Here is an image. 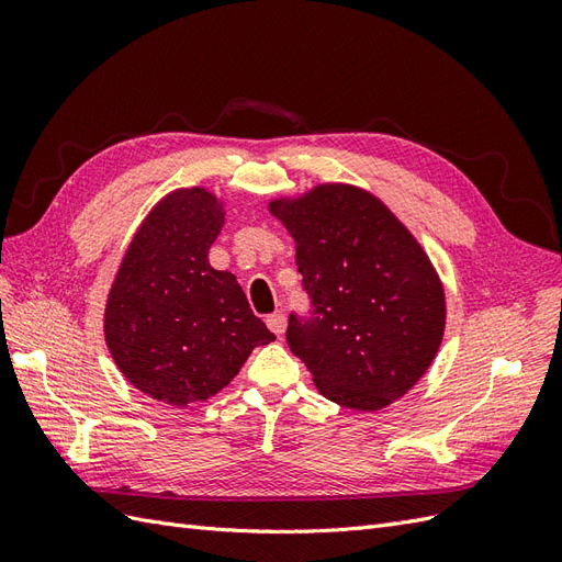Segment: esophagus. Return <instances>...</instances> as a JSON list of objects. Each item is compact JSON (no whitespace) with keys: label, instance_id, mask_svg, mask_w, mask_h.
Masks as SVG:
<instances>
[{"label":"esophagus","instance_id":"obj_1","mask_svg":"<svg viewBox=\"0 0 562 562\" xmlns=\"http://www.w3.org/2000/svg\"><path fill=\"white\" fill-rule=\"evenodd\" d=\"M267 326H269L271 333L281 337V335L285 333V314H281V312L269 314V316H267Z\"/></svg>","mask_w":562,"mask_h":562}]
</instances>
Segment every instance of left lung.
<instances>
[{
    "label": "left lung",
    "mask_w": 562,
    "mask_h": 562,
    "mask_svg": "<svg viewBox=\"0 0 562 562\" xmlns=\"http://www.w3.org/2000/svg\"><path fill=\"white\" fill-rule=\"evenodd\" d=\"M295 239L312 316H288V347L328 401L382 411L436 359L446 293L429 255L384 203L361 187L328 182L269 201Z\"/></svg>",
    "instance_id": "8db88e82"
}]
</instances>
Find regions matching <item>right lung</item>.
Listing matches in <instances>:
<instances>
[{"label":"right lung","instance_id":"obj_1","mask_svg":"<svg viewBox=\"0 0 562 562\" xmlns=\"http://www.w3.org/2000/svg\"><path fill=\"white\" fill-rule=\"evenodd\" d=\"M225 225L203 187L166 194L135 232L105 307V342L149 398L184 407L227 386L250 351L277 339L229 271L209 262Z\"/></svg>","mask_w":562,"mask_h":562}]
</instances>
